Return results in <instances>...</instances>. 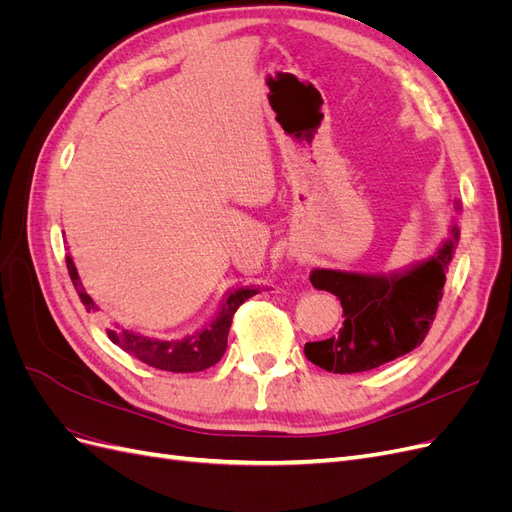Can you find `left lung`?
<instances>
[{"instance_id":"obj_1","label":"left lung","mask_w":512,"mask_h":512,"mask_svg":"<svg viewBox=\"0 0 512 512\" xmlns=\"http://www.w3.org/2000/svg\"><path fill=\"white\" fill-rule=\"evenodd\" d=\"M459 211V203H455ZM459 241L457 224L427 260L395 273L314 269L309 282L333 292L344 307L337 335L305 344V356L333 374H359L395 361L423 344L436 318L446 271Z\"/></svg>"}]
</instances>
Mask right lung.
<instances>
[{"mask_svg": "<svg viewBox=\"0 0 512 512\" xmlns=\"http://www.w3.org/2000/svg\"><path fill=\"white\" fill-rule=\"evenodd\" d=\"M66 265H68L70 280H72L76 292H79V297H81L87 312H98V305L85 292V288L79 280V273H76V267H74L70 256L66 258ZM254 294H258V288H250V286L230 290L228 297L220 305L218 316L211 320V324H207L205 329H200V331H196L188 337H181V339L147 337V335L134 333L128 329H119L117 324L113 329H106V335L123 352L132 354L134 359L143 361L156 369L175 371V374H192V371H203L222 359V354L226 352V339H228L232 316H235L239 305L250 297H254Z\"/></svg>", "mask_w": 512, "mask_h": 512, "instance_id": "add662e5", "label": "right lung"}]
</instances>
